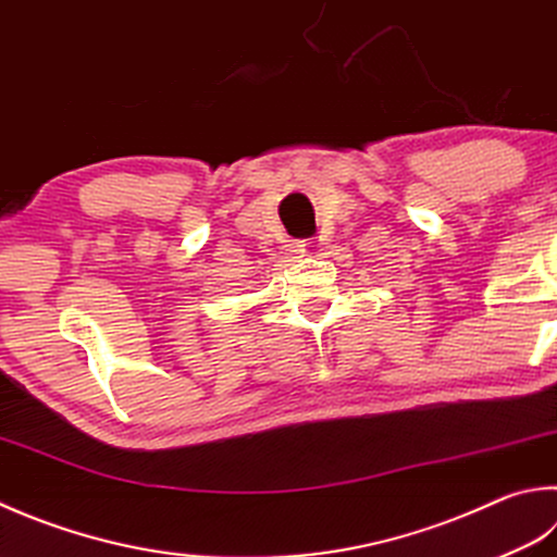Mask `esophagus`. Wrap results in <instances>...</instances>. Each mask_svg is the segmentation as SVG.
I'll use <instances>...</instances> for the list:
<instances>
[{
  "mask_svg": "<svg viewBox=\"0 0 557 557\" xmlns=\"http://www.w3.org/2000/svg\"><path fill=\"white\" fill-rule=\"evenodd\" d=\"M320 249V239H314V237H310V239H300V243L296 245V251L298 255H302V257H310V255H314V251Z\"/></svg>",
  "mask_w": 557,
  "mask_h": 557,
  "instance_id": "1",
  "label": "esophagus"
}]
</instances>
